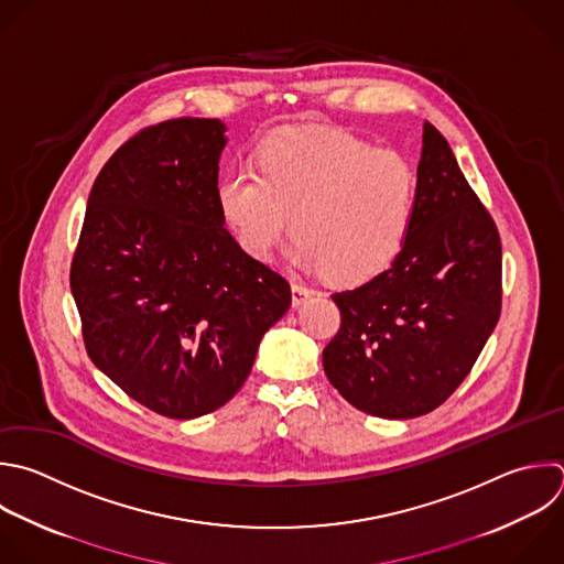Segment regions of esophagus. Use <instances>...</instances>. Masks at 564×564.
I'll list each match as a JSON object with an SVG mask.
<instances>
[{
	"label": "esophagus",
	"instance_id": "esophagus-1",
	"mask_svg": "<svg viewBox=\"0 0 564 564\" xmlns=\"http://www.w3.org/2000/svg\"><path fill=\"white\" fill-rule=\"evenodd\" d=\"M313 293H315L313 289H306L304 284L293 282V284H291V300H293V306H302Z\"/></svg>",
	"mask_w": 564,
	"mask_h": 564
}]
</instances>
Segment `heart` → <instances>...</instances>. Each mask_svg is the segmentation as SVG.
<instances>
[{
  "instance_id": "1",
  "label": "heart",
  "mask_w": 564,
  "mask_h": 564,
  "mask_svg": "<svg viewBox=\"0 0 564 564\" xmlns=\"http://www.w3.org/2000/svg\"><path fill=\"white\" fill-rule=\"evenodd\" d=\"M419 176L408 156L328 128L267 139L256 167H229L216 187L223 223L253 260H269L289 229L291 260L339 284L383 273L401 253Z\"/></svg>"
}]
</instances>
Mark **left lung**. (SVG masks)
Returning <instances> with one entry per match:
<instances>
[{
	"label": "left lung",
	"mask_w": 564,
	"mask_h": 564,
	"mask_svg": "<svg viewBox=\"0 0 564 564\" xmlns=\"http://www.w3.org/2000/svg\"><path fill=\"white\" fill-rule=\"evenodd\" d=\"M408 240L370 282L333 293L341 326L322 352L328 381L357 410L412 419L467 377L500 315V238L447 141L423 123Z\"/></svg>",
	"instance_id": "1"
}]
</instances>
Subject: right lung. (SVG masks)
<instances>
[{
    "label": "right lung",
    "instance_id": "add662e5",
    "mask_svg": "<svg viewBox=\"0 0 564 564\" xmlns=\"http://www.w3.org/2000/svg\"><path fill=\"white\" fill-rule=\"evenodd\" d=\"M218 119L143 130L97 176L70 269L95 366L141 405L196 419L245 383L291 286L225 229Z\"/></svg>",
    "mask_w": 564,
    "mask_h": 564
}]
</instances>
